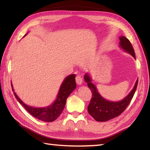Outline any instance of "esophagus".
<instances>
[{
	"label": "esophagus",
	"mask_w": 150,
	"mask_h": 150,
	"mask_svg": "<svg viewBox=\"0 0 150 150\" xmlns=\"http://www.w3.org/2000/svg\"><path fill=\"white\" fill-rule=\"evenodd\" d=\"M76 83H77V85H81L83 83V79L81 77V75H77L75 78Z\"/></svg>",
	"instance_id": "34e87169"
}]
</instances>
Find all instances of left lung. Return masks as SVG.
<instances>
[{
    "label": "left lung",
    "mask_w": 150,
    "mask_h": 150,
    "mask_svg": "<svg viewBox=\"0 0 150 150\" xmlns=\"http://www.w3.org/2000/svg\"><path fill=\"white\" fill-rule=\"evenodd\" d=\"M119 39H120V47L124 51L131 54L136 59L135 53L130 42L124 36H120ZM84 79L86 83H87L88 87L92 92V98L87 107L88 112L89 115L98 122L108 121L120 115L125 110L131 100L132 99L138 83V80L137 79L133 89L123 100L118 102H112L105 99L98 93L88 73H86L85 75Z\"/></svg>",
    "instance_id": "obj_1"
}]
</instances>
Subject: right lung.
Masks as SVG:
<instances>
[{
  "mask_svg": "<svg viewBox=\"0 0 150 150\" xmlns=\"http://www.w3.org/2000/svg\"><path fill=\"white\" fill-rule=\"evenodd\" d=\"M11 86L15 97L30 115L40 120L50 122L54 121L59 117L65 107L67 97L76 88L75 75H70L65 79L60 87L56 100L52 105L46 106V107L35 108L26 105L20 99V98L14 92L12 83Z\"/></svg>",
  "mask_w": 150,
  "mask_h": 150,
  "instance_id": "obj_1",
  "label": "right lung"
}]
</instances>
